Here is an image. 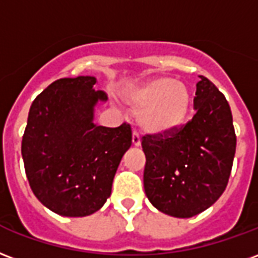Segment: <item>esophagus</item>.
Here are the masks:
<instances>
[{
    "mask_svg": "<svg viewBox=\"0 0 258 258\" xmlns=\"http://www.w3.org/2000/svg\"><path fill=\"white\" fill-rule=\"evenodd\" d=\"M133 145H134V146H139V145H141V137H139V134L137 131L133 133Z\"/></svg>",
    "mask_w": 258,
    "mask_h": 258,
    "instance_id": "obj_1",
    "label": "esophagus"
}]
</instances>
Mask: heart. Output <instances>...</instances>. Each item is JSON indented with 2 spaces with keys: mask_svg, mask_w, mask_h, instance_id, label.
<instances>
[{
  "mask_svg": "<svg viewBox=\"0 0 258 258\" xmlns=\"http://www.w3.org/2000/svg\"><path fill=\"white\" fill-rule=\"evenodd\" d=\"M125 100L141 112V125L153 134L180 128L191 109V94L187 86L167 76L131 89L125 93Z\"/></svg>",
  "mask_w": 258,
  "mask_h": 258,
  "instance_id": "obj_1",
  "label": "heart"
}]
</instances>
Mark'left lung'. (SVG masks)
<instances>
[{
  "label": "left lung",
  "mask_w": 258,
  "mask_h": 258,
  "mask_svg": "<svg viewBox=\"0 0 258 258\" xmlns=\"http://www.w3.org/2000/svg\"><path fill=\"white\" fill-rule=\"evenodd\" d=\"M196 114L186 125L146 135V197L165 215L187 219L212 207L226 190L236 137L230 105L208 78L200 76Z\"/></svg>",
  "instance_id": "1"
}]
</instances>
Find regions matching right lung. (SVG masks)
Returning a JSON list of instances; mask_svg holds the SVG:
<instances>
[{
	"instance_id": "add662e5",
	"label": "right lung",
	"mask_w": 258,
	"mask_h": 258,
	"mask_svg": "<svg viewBox=\"0 0 258 258\" xmlns=\"http://www.w3.org/2000/svg\"><path fill=\"white\" fill-rule=\"evenodd\" d=\"M94 76L62 78L38 95L28 112L22 156L35 197L60 216H89L112 192L114 173L133 142L130 124H94L105 102Z\"/></svg>"
}]
</instances>
